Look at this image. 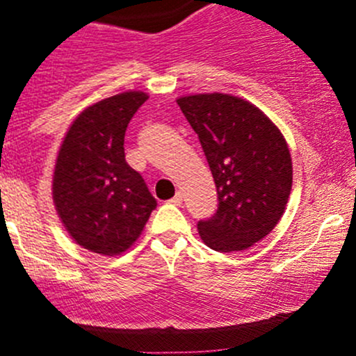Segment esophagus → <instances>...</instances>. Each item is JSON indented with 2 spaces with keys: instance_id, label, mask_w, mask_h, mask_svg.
Masks as SVG:
<instances>
[{
  "instance_id": "34e87169",
  "label": "esophagus",
  "mask_w": 356,
  "mask_h": 356,
  "mask_svg": "<svg viewBox=\"0 0 356 356\" xmlns=\"http://www.w3.org/2000/svg\"><path fill=\"white\" fill-rule=\"evenodd\" d=\"M168 203L175 204V207H181V204H182V193H181V191H179V193H177V195H175V196H174V198H172L170 201H168Z\"/></svg>"
}]
</instances>
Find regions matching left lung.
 <instances>
[{"label": "left lung", "mask_w": 356, "mask_h": 356, "mask_svg": "<svg viewBox=\"0 0 356 356\" xmlns=\"http://www.w3.org/2000/svg\"><path fill=\"white\" fill-rule=\"evenodd\" d=\"M177 105L198 134L217 186L218 208L198 222L201 239L222 253L253 246L277 225L289 198L293 163L284 136L238 96H182Z\"/></svg>", "instance_id": "8db88e82"}]
</instances>
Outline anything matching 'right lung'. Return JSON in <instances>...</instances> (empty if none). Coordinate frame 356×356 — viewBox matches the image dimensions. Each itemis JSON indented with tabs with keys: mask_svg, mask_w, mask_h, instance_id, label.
Masks as SVG:
<instances>
[{
	"mask_svg": "<svg viewBox=\"0 0 356 356\" xmlns=\"http://www.w3.org/2000/svg\"><path fill=\"white\" fill-rule=\"evenodd\" d=\"M148 99L127 91L88 106L65 134L53 174V203L77 245L120 254L139 238L156 200L125 161L131 118Z\"/></svg>",
	"mask_w": 356,
	"mask_h": 356,
	"instance_id": "right-lung-1",
	"label": "right lung"
}]
</instances>
